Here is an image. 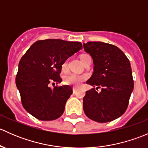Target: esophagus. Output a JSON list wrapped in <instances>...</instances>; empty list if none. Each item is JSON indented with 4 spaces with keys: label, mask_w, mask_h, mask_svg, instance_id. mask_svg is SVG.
Here are the masks:
<instances>
[{
    "label": "esophagus",
    "mask_w": 148,
    "mask_h": 148,
    "mask_svg": "<svg viewBox=\"0 0 148 148\" xmlns=\"http://www.w3.org/2000/svg\"><path fill=\"white\" fill-rule=\"evenodd\" d=\"M77 88L75 87V86H74V87H73V92L75 93V92H77Z\"/></svg>",
    "instance_id": "esophagus-1"
}]
</instances>
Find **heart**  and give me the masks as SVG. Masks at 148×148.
<instances>
[{
	"label": "heart",
	"mask_w": 148,
	"mask_h": 148,
	"mask_svg": "<svg viewBox=\"0 0 148 148\" xmlns=\"http://www.w3.org/2000/svg\"><path fill=\"white\" fill-rule=\"evenodd\" d=\"M87 56L86 54H82L80 56V59H82L84 56ZM66 66V62H65L62 65L63 69H64ZM86 79V77L84 75H79V74H74V73H71V74H69L68 75H66L65 77V82L68 84L70 85H74V86H79L82 84V82L84 80Z\"/></svg>",
	"instance_id": "obj_1"
}]
</instances>
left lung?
Here are the masks:
<instances>
[{"mask_svg":"<svg viewBox=\"0 0 148 148\" xmlns=\"http://www.w3.org/2000/svg\"><path fill=\"white\" fill-rule=\"evenodd\" d=\"M84 49L93 59L94 71L86 84L102 87L86 92L83 99L85 114L96 122H111L125 113L134 89L130 63L116 46L100 41L84 44Z\"/></svg>","mask_w":148,"mask_h":148,"instance_id":"8db88e82","label":"left lung"}]
</instances>
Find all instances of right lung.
Returning <instances> with one entry per match:
<instances>
[{"label": "right lung", "mask_w": 148, "mask_h": 148, "mask_svg": "<svg viewBox=\"0 0 148 148\" xmlns=\"http://www.w3.org/2000/svg\"><path fill=\"white\" fill-rule=\"evenodd\" d=\"M82 49L80 42L46 39L34 43L18 64L16 84L23 107L39 120H54L62 115L72 94L69 85L49 86L62 82L59 76L67 59Z\"/></svg>", "instance_id": "add662e5"}]
</instances>
